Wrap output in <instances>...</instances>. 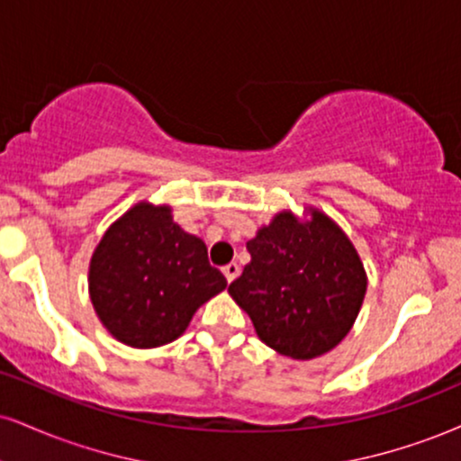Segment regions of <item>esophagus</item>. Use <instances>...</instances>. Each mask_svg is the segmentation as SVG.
I'll list each match as a JSON object with an SVG mask.
<instances>
[{"label":"esophagus","instance_id":"34e87169","mask_svg":"<svg viewBox=\"0 0 461 461\" xmlns=\"http://www.w3.org/2000/svg\"><path fill=\"white\" fill-rule=\"evenodd\" d=\"M223 275H225V279H227V284H231V281L236 279L238 275H240V266H238L236 262H231V264H227V266H223Z\"/></svg>","mask_w":461,"mask_h":461}]
</instances>
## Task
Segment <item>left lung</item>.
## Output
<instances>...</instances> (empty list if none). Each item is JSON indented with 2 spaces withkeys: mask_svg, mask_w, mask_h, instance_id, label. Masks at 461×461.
<instances>
[{
  "mask_svg": "<svg viewBox=\"0 0 461 461\" xmlns=\"http://www.w3.org/2000/svg\"><path fill=\"white\" fill-rule=\"evenodd\" d=\"M251 264L230 284L259 339L285 357L309 360L332 350L363 304L367 276L352 242L318 210L298 223L281 212L247 242Z\"/></svg>",
  "mask_w": 461,
  "mask_h": 461,
  "instance_id": "obj_1",
  "label": "left lung"
}]
</instances>
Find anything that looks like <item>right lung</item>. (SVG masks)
Returning <instances> with one entry per match:
<instances>
[{"instance_id": "1", "label": "right lung", "mask_w": 461, "mask_h": 461, "mask_svg": "<svg viewBox=\"0 0 461 461\" xmlns=\"http://www.w3.org/2000/svg\"><path fill=\"white\" fill-rule=\"evenodd\" d=\"M227 285L202 238L167 206L137 203L109 227L90 264V296L115 339L157 348L180 337L199 304Z\"/></svg>"}]
</instances>
